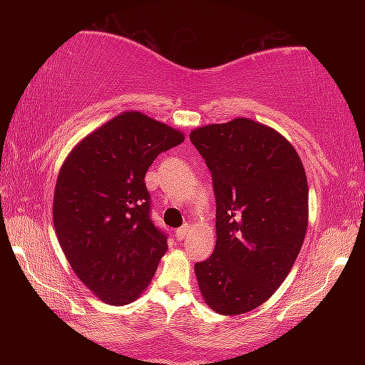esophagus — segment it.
<instances>
[{"instance_id": "1", "label": "esophagus", "mask_w": 365, "mask_h": 365, "mask_svg": "<svg viewBox=\"0 0 365 365\" xmlns=\"http://www.w3.org/2000/svg\"><path fill=\"white\" fill-rule=\"evenodd\" d=\"M189 232H191V227H189V226H182V227L176 229V237H178V241H182V239H186Z\"/></svg>"}]
</instances>
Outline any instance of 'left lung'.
<instances>
[{"label": "left lung", "instance_id": "obj_1", "mask_svg": "<svg viewBox=\"0 0 365 365\" xmlns=\"http://www.w3.org/2000/svg\"><path fill=\"white\" fill-rule=\"evenodd\" d=\"M212 174L216 247L194 266L204 301L222 316L267 301L296 262L307 231L309 187L282 134L247 118L194 129Z\"/></svg>", "mask_w": 365, "mask_h": 365}]
</instances>
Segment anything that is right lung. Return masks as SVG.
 <instances>
[{"label": "right lung", "instance_id": "add662e5", "mask_svg": "<svg viewBox=\"0 0 365 365\" xmlns=\"http://www.w3.org/2000/svg\"><path fill=\"white\" fill-rule=\"evenodd\" d=\"M184 134L138 111L113 118L74 146L58 174L53 221L73 271L113 306L136 301L168 251L151 221L144 176Z\"/></svg>", "mask_w": 365, "mask_h": 365}]
</instances>
